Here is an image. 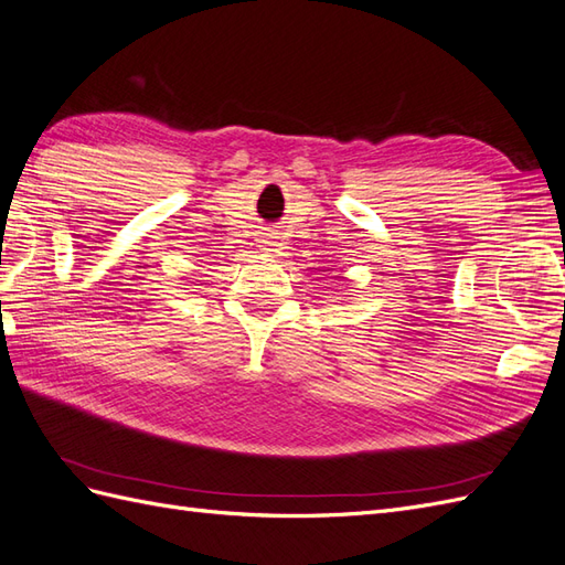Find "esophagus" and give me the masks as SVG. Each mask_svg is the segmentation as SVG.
Masks as SVG:
<instances>
[{
	"instance_id": "obj_1",
	"label": "esophagus",
	"mask_w": 565,
	"mask_h": 565,
	"mask_svg": "<svg viewBox=\"0 0 565 565\" xmlns=\"http://www.w3.org/2000/svg\"><path fill=\"white\" fill-rule=\"evenodd\" d=\"M258 247H262L264 252H276V247H278L276 233H262V235H258Z\"/></svg>"
}]
</instances>
